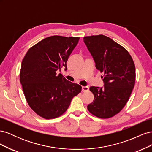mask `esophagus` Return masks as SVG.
<instances>
[{
  "label": "esophagus",
  "instance_id": "34e87169",
  "mask_svg": "<svg viewBox=\"0 0 152 152\" xmlns=\"http://www.w3.org/2000/svg\"><path fill=\"white\" fill-rule=\"evenodd\" d=\"M82 91L83 92H86L89 90V87L87 86H82Z\"/></svg>",
  "mask_w": 152,
  "mask_h": 152
}]
</instances>
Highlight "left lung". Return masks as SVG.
<instances>
[{"label":"left lung","instance_id":"8db88e82","mask_svg":"<svg viewBox=\"0 0 152 152\" xmlns=\"http://www.w3.org/2000/svg\"><path fill=\"white\" fill-rule=\"evenodd\" d=\"M84 42L93 56L96 67L103 73L104 86L89 88L94 101L87 110L100 118H109L125 107L135 84L136 69L129 53L103 35L84 37Z\"/></svg>","mask_w":152,"mask_h":152}]
</instances>
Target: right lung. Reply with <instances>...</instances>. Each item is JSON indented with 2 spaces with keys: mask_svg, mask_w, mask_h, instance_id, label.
I'll list each match as a JSON object with an SVG mask.
<instances>
[{
  "mask_svg": "<svg viewBox=\"0 0 152 152\" xmlns=\"http://www.w3.org/2000/svg\"><path fill=\"white\" fill-rule=\"evenodd\" d=\"M80 37L53 35L31 47L22 60L20 79L27 103L45 119L65 113L82 87L56 72L66 62Z\"/></svg>",
  "mask_w": 152,
  "mask_h": 152,
  "instance_id": "1",
  "label": "right lung"
}]
</instances>
